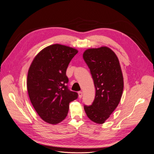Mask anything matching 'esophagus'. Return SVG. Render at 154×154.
Here are the masks:
<instances>
[{"label":"esophagus","instance_id":"obj_1","mask_svg":"<svg viewBox=\"0 0 154 154\" xmlns=\"http://www.w3.org/2000/svg\"><path fill=\"white\" fill-rule=\"evenodd\" d=\"M78 93H79V98H82V91H79Z\"/></svg>","mask_w":154,"mask_h":154}]
</instances>
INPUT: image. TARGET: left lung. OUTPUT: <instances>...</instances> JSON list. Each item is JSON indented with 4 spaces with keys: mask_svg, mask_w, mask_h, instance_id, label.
<instances>
[{
    "mask_svg": "<svg viewBox=\"0 0 154 154\" xmlns=\"http://www.w3.org/2000/svg\"><path fill=\"white\" fill-rule=\"evenodd\" d=\"M95 88V99L91 106L84 105L88 117L102 124L115 111L120 101L123 78L119 60L107 47L88 49L83 54Z\"/></svg>",
    "mask_w": 154,
    "mask_h": 154,
    "instance_id": "1",
    "label": "left lung"
}]
</instances>
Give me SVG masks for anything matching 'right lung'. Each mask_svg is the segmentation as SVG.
Listing matches in <instances>:
<instances>
[{
  "instance_id": "add662e5",
  "label": "right lung",
  "mask_w": 154,
  "mask_h": 154,
  "mask_svg": "<svg viewBox=\"0 0 154 154\" xmlns=\"http://www.w3.org/2000/svg\"><path fill=\"white\" fill-rule=\"evenodd\" d=\"M75 48L59 44L45 48L34 59L29 69V97L38 115L48 123L56 124L68 115L69 103L78 97L67 84L66 69L77 54Z\"/></svg>"
}]
</instances>
